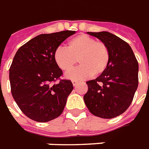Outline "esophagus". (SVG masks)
<instances>
[{
	"mask_svg": "<svg viewBox=\"0 0 149 149\" xmlns=\"http://www.w3.org/2000/svg\"><path fill=\"white\" fill-rule=\"evenodd\" d=\"M72 85H73V86H77V84H79V82L78 81H77V80H72Z\"/></svg>",
	"mask_w": 149,
	"mask_h": 149,
	"instance_id": "34e87169",
	"label": "esophagus"
}]
</instances>
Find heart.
I'll return each instance as SVG.
<instances>
[{"label": "heart", "mask_w": 149, "mask_h": 149, "mask_svg": "<svg viewBox=\"0 0 149 149\" xmlns=\"http://www.w3.org/2000/svg\"><path fill=\"white\" fill-rule=\"evenodd\" d=\"M110 51L105 43L82 34L68 42L67 49L58 47L54 52V59L58 67L69 72L77 64L80 65L66 74V78L82 80L101 74L110 62Z\"/></svg>", "instance_id": "b5f03b06"}]
</instances>
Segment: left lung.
Returning <instances> with one entry per match:
<instances>
[{
  "label": "left lung",
  "mask_w": 149,
  "mask_h": 149,
  "mask_svg": "<svg viewBox=\"0 0 149 149\" xmlns=\"http://www.w3.org/2000/svg\"><path fill=\"white\" fill-rule=\"evenodd\" d=\"M105 43L110 51L107 67L97 78L86 82L84 96L92 114L101 118L120 115L132 104L139 85V63L126 42L107 31L87 32Z\"/></svg>",
  "instance_id": "1"
}]
</instances>
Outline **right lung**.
<instances>
[{"mask_svg":"<svg viewBox=\"0 0 149 149\" xmlns=\"http://www.w3.org/2000/svg\"><path fill=\"white\" fill-rule=\"evenodd\" d=\"M75 31L36 36L17 50L9 70L13 98L24 114L38 122H47L63 113L72 82L60 79L63 71L54 59V52Z\"/></svg>","mask_w":149,"mask_h":149,"instance_id":"add662e5","label":"right lung"}]
</instances>
